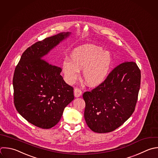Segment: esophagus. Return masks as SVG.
Here are the masks:
<instances>
[{
  "mask_svg": "<svg viewBox=\"0 0 158 158\" xmlns=\"http://www.w3.org/2000/svg\"><path fill=\"white\" fill-rule=\"evenodd\" d=\"M82 94V91L81 90L78 88H75L74 89V95L75 97L78 98V97H80Z\"/></svg>",
  "mask_w": 158,
  "mask_h": 158,
  "instance_id": "1",
  "label": "esophagus"
}]
</instances>
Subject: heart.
<instances>
[{"instance_id":"b5f03b06","label":"heart","mask_w":158,"mask_h":158,"mask_svg":"<svg viewBox=\"0 0 158 158\" xmlns=\"http://www.w3.org/2000/svg\"><path fill=\"white\" fill-rule=\"evenodd\" d=\"M71 61L65 60L62 71L65 80L73 83L83 70V79L89 86H97L107 77L112 63L110 54L96 45L85 44L75 48L70 54Z\"/></svg>"}]
</instances>
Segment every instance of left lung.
Segmentation results:
<instances>
[{
  "mask_svg": "<svg viewBox=\"0 0 158 158\" xmlns=\"http://www.w3.org/2000/svg\"><path fill=\"white\" fill-rule=\"evenodd\" d=\"M141 72L134 62L115 67L103 83L83 94L84 117L96 133H108L121 126L133 113L140 87Z\"/></svg>",
  "mask_w": 158,
  "mask_h": 158,
  "instance_id": "8db88e82",
  "label": "left lung"
}]
</instances>
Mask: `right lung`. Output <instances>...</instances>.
<instances>
[{"label": "right lung", "instance_id": "add662e5", "mask_svg": "<svg viewBox=\"0 0 158 158\" xmlns=\"http://www.w3.org/2000/svg\"><path fill=\"white\" fill-rule=\"evenodd\" d=\"M69 35L60 33L31 45L24 51L15 69V108L28 122L41 128L54 127L65 107L74 99L73 88L63 80L62 69L44 59Z\"/></svg>", "mask_w": 158, "mask_h": 158}]
</instances>
